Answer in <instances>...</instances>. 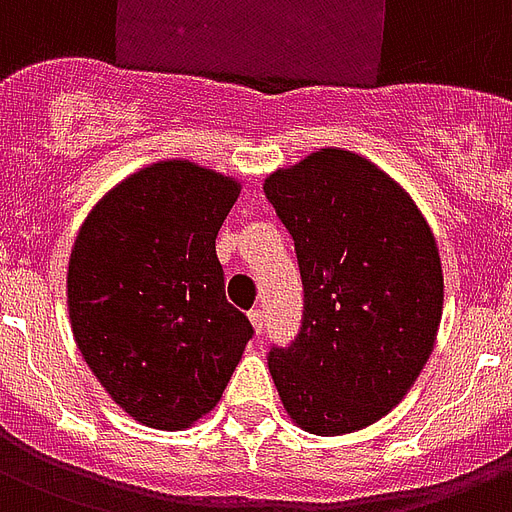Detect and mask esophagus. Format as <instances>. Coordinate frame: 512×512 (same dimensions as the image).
I'll return each mask as SVG.
<instances>
[{
  "label": "esophagus",
  "mask_w": 512,
  "mask_h": 512,
  "mask_svg": "<svg viewBox=\"0 0 512 512\" xmlns=\"http://www.w3.org/2000/svg\"><path fill=\"white\" fill-rule=\"evenodd\" d=\"M248 320H251V327L256 335L264 330V312H261V309H253V312H248Z\"/></svg>",
  "instance_id": "34e87169"
}]
</instances>
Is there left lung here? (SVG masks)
Segmentation results:
<instances>
[{
	"label": "left lung",
	"mask_w": 512,
	"mask_h": 512,
	"mask_svg": "<svg viewBox=\"0 0 512 512\" xmlns=\"http://www.w3.org/2000/svg\"><path fill=\"white\" fill-rule=\"evenodd\" d=\"M264 192L296 243L304 325L269 351L288 418L314 436L378 423L423 372L444 272L412 195L362 153L320 147L272 171Z\"/></svg>",
	"instance_id": "left-lung-1"
}]
</instances>
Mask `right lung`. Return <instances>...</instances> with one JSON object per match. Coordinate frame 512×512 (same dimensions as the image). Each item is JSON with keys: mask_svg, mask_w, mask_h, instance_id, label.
<instances>
[{"mask_svg": "<svg viewBox=\"0 0 512 512\" xmlns=\"http://www.w3.org/2000/svg\"><path fill=\"white\" fill-rule=\"evenodd\" d=\"M240 179L187 158L142 166L81 224L68 320L105 394L137 423L185 431L214 410L253 327L224 298L219 227Z\"/></svg>", "mask_w": 512, "mask_h": 512, "instance_id": "obj_1", "label": "right lung"}]
</instances>
